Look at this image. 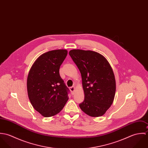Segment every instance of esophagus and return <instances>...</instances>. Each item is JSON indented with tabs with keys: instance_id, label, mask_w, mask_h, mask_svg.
I'll use <instances>...</instances> for the list:
<instances>
[{
	"instance_id": "esophagus-1",
	"label": "esophagus",
	"mask_w": 148,
	"mask_h": 148,
	"mask_svg": "<svg viewBox=\"0 0 148 148\" xmlns=\"http://www.w3.org/2000/svg\"><path fill=\"white\" fill-rule=\"evenodd\" d=\"M70 90L72 92H73L74 90H75V86H71V87H70Z\"/></svg>"
}]
</instances>
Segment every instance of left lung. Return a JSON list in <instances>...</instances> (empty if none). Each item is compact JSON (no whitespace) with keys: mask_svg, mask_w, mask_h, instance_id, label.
Instances as JSON below:
<instances>
[{"mask_svg":"<svg viewBox=\"0 0 148 148\" xmlns=\"http://www.w3.org/2000/svg\"><path fill=\"white\" fill-rule=\"evenodd\" d=\"M69 54L82 75L85 96L80 108L88 116H103L112 104L116 92L110 64L103 55L92 51L73 49Z\"/></svg>","mask_w":148,"mask_h":148,"instance_id":"8db88e82","label":"left lung"}]
</instances>
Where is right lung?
Listing matches in <instances>:
<instances>
[{"label": "right lung", "mask_w": 148, "mask_h": 148, "mask_svg": "<svg viewBox=\"0 0 148 148\" xmlns=\"http://www.w3.org/2000/svg\"><path fill=\"white\" fill-rule=\"evenodd\" d=\"M65 49L43 53L32 65L27 78V92L34 109L45 117L59 113L68 100L69 92L59 73L67 55Z\"/></svg>", "instance_id": "add662e5"}]
</instances>
